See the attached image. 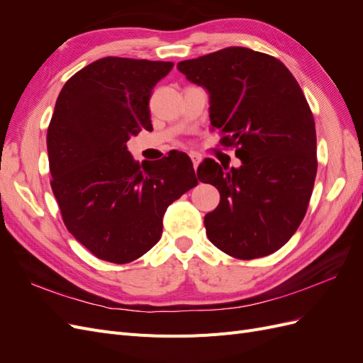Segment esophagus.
I'll return each mask as SVG.
<instances>
[{
	"instance_id": "obj_1",
	"label": "esophagus",
	"mask_w": 363,
	"mask_h": 363,
	"mask_svg": "<svg viewBox=\"0 0 363 363\" xmlns=\"http://www.w3.org/2000/svg\"><path fill=\"white\" fill-rule=\"evenodd\" d=\"M189 156H191L192 163H194V169L196 171V168H199V164H200V162H201V156L196 155V152H191Z\"/></svg>"
}]
</instances>
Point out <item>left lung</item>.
<instances>
[{"label": "left lung", "mask_w": 363, "mask_h": 363, "mask_svg": "<svg viewBox=\"0 0 363 363\" xmlns=\"http://www.w3.org/2000/svg\"><path fill=\"white\" fill-rule=\"evenodd\" d=\"M177 68L207 89L219 144L242 160L227 169L206 159L196 169L221 195L204 216L208 240L235 259L272 255L301 224L318 169L315 121L300 84L279 59L244 47Z\"/></svg>", "instance_id": "1"}]
</instances>
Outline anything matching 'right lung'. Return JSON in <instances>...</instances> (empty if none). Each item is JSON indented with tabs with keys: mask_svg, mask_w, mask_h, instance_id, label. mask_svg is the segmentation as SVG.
Instances as JSON below:
<instances>
[{
	"mask_svg": "<svg viewBox=\"0 0 363 363\" xmlns=\"http://www.w3.org/2000/svg\"><path fill=\"white\" fill-rule=\"evenodd\" d=\"M172 62L104 57L65 83L47 148L51 189L68 232L98 259L128 263L162 236L168 206L199 184L188 155L140 164L127 142L152 130L150 96Z\"/></svg>",
	"mask_w": 363,
	"mask_h": 363,
	"instance_id": "obj_1",
	"label": "right lung"
}]
</instances>
